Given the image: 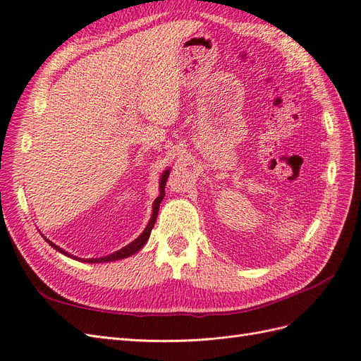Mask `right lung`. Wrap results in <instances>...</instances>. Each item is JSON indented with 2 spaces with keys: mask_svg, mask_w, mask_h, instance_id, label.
I'll list each match as a JSON object with an SVG mask.
<instances>
[{
  "mask_svg": "<svg viewBox=\"0 0 361 361\" xmlns=\"http://www.w3.org/2000/svg\"><path fill=\"white\" fill-rule=\"evenodd\" d=\"M169 173H170V169H167L166 171H164L162 174H161V179H159V195L158 197L155 199V202H154V209H152V216H150V220H149V223H147V226H146V228H145V232L141 233L137 239H134L133 243L130 244H128L126 247H123V248H120V250H117V251H114L113 255H108V256H104V257H96V259H78L76 256H72V255H69L68 251H64L63 248H60L59 245H56L54 243H51L48 238H45V241L51 245V247H54L56 248L59 253H63L64 256H68V257H72V259H76V260H82V262H89V264H102V262H114V260H120V259H125V257H129V256H133L134 253H137L138 250H141L143 248V245L147 243V239H149V236H150V232H152V228H154V226H155V221H157V216H158V211H159V203L162 202V199H164V195H166V182H167V179H169Z\"/></svg>",
  "mask_w": 361,
  "mask_h": 361,
  "instance_id": "right-lung-1",
  "label": "right lung"
}]
</instances>
